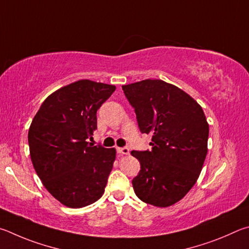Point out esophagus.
Returning a JSON list of instances; mask_svg holds the SVG:
<instances>
[{"instance_id": "1", "label": "esophagus", "mask_w": 249, "mask_h": 249, "mask_svg": "<svg viewBox=\"0 0 249 249\" xmlns=\"http://www.w3.org/2000/svg\"><path fill=\"white\" fill-rule=\"evenodd\" d=\"M117 152H118V153H120V154L127 155V154H129V147H128V146L117 147Z\"/></svg>"}]
</instances>
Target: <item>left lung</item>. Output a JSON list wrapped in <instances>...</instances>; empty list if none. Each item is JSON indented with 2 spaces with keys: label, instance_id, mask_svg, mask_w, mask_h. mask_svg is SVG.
Returning a JSON list of instances; mask_svg holds the SVG:
<instances>
[{
  "label": "left lung",
  "instance_id": "1",
  "mask_svg": "<svg viewBox=\"0 0 249 249\" xmlns=\"http://www.w3.org/2000/svg\"><path fill=\"white\" fill-rule=\"evenodd\" d=\"M134 108L139 129L151 134L152 150L132 151L141 169L132 179L143 202L169 207L196 184L208 152L209 124L200 105L162 80L122 86Z\"/></svg>",
  "mask_w": 249,
  "mask_h": 249
}]
</instances>
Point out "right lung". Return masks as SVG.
Listing matches in <instances>:
<instances>
[{"instance_id": "add662e5", "label": "right lung", "mask_w": 249, "mask_h": 249, "mask_svg": "<svg viewBox=\"0 0 249 249\" xmlns=\"http://www.w3.org/2000/svg\"><path fill=\"white\" fill-rule=\"evenodd\" d=\"M116 86L81 80L48 96L28 131L30 158L46 189L69 208L102 197L115 149L86 140L97 129V110Z\"/></svg>"}]
</instances>
